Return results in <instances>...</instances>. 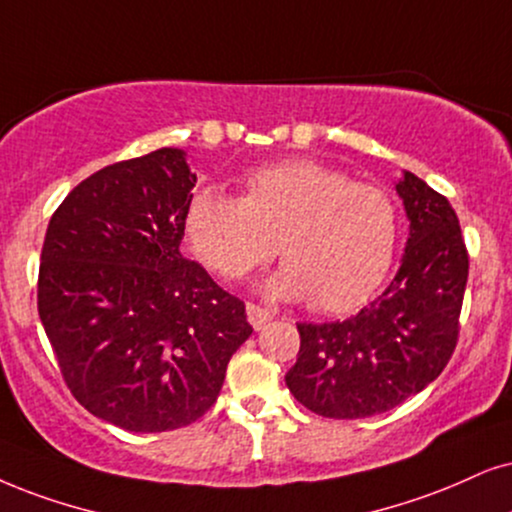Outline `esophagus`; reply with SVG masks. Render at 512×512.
<instances>
[{"label": "esophagus", "mask_w": 512, "mask_h": 512, "mask_svg": "<svg viewBox=\"0 0 512 512\" xmlns=\"http://www.w3.org/2000/svg\"><path fill=\"white\" fill-rule=\"evenodd\" d=\"M245 312H248V321L255 331H262V328L267 326L271 319H274V314H271L269 309L257 307V304H248V307H245Z\"/></svg>", "instance_id": "esophagus-1"}]
</instances>
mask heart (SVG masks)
I'll use <instances>...</instances> for the list:
<instances>
[{"label":"heart","instance_id":"heart-1","mask_svg":"<svg viewBox=\"0 0 512 512\" xmlns=\"http://www.w3.org/2000/svg\"><path fill=\"white\" fill-rule=\"evenodd\" d=\"M394 198L316 160H283L245 172L241 198L198 189L184 238L200 264L236 281L276 252L286 262L264 283L278 300L352 312L383 286L399 248Z\"/></svg>","mask_w":512,"mask_h":512}]
</instances>
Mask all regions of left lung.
I'll list each match as a JSON object with an SVG mask.
<instances>
[{
    "mask_svg": "<svg viewBox=\"0 0 512 512\" xmlns=\"http://www.w3.org/2000/svg\"><path fill=\"white\" fill-rule=\"evenodd\" d=\"M406 219L392 283L345 321L297 323L300 354L286 373L293 397L323 418H368L425 390L454 354L468 250L449 200L413 172L394 184Z\"/></svg>",
    "mask_w": 512,
    "mask_h": 512,
    "instance_id": "obj_1",
    "label": "left lung"
}]
</instances>
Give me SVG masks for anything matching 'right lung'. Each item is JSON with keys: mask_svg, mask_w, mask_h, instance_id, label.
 Returning <instances> with one entry per match:
<instances>
[{"mask_svg": "<svg viewBox=\"0 0 512 512\" xmlns=\"http://www.w3.org/2000/svg\"><path fill=\"white\" fill-rule=\"evenodd\" d=\"M196 174L181 148L94 172L47 226L37 309L89 413L129 432L203 416L250 338L245 304L181 255Z\"/></svg>", "mask_w": 512, "mask_h": 512, "instance_id": "right-lung-1", "label": "right lung"}]
</instances>
